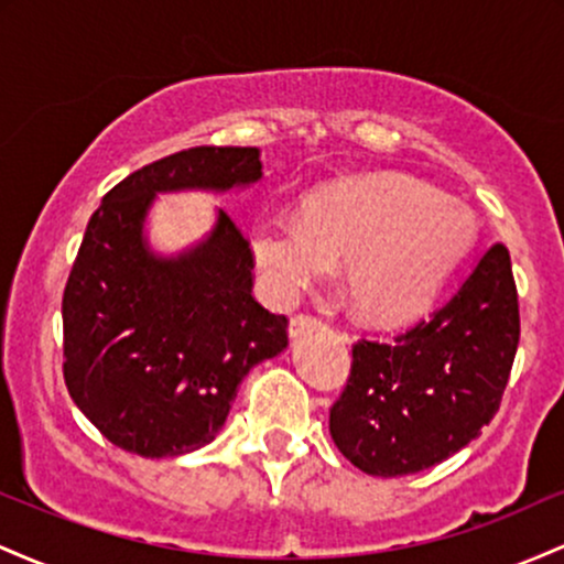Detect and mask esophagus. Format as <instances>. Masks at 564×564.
I'll return each mask as SVG.
<instances>
[{
  "instance_id": "obj_1",
  "label": "esophagus",
  "mask_w": 564,
  "mask_h": 564,
  "mask_svg": "<svg viewBox=\"0 0 564 564\" xmlns=\"http://www.w3.org/2000/svg\"><path fill=\"white\" fill-rule=\"evenodd\" d=\"M315 328H321L318 318H313V315H294L289 323V336L291 339H300L302 334L315 332Z\"/></svg>"
}]
</instances>
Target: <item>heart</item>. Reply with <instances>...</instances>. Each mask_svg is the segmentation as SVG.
I'll return each mask as SVG.
<instances>
[{
	"instance_id": "b5f03b06",
	"label": "heart",
	"mask_w": 564,
	"mask_h": 564,
	"mask_svg": "<svg viewBox=\"0 0 564 564\" xmlns=\"http://www.w3.org/2000/svg\"><path fill=\"white\" fill-rule=\"evenodd\" d=\"M475 238L458 200L398 174L332 183L304 200L302 219L262 215L249 251L270 302L289 307L347 262V294L366 321L408 323L432 307Z\"/></svg>"
}]
</instances>
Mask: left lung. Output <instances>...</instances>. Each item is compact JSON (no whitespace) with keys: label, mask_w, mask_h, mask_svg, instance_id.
<instances>
[{"label":"left lung","mask_w":564,"mask_h":564,"mask_svg":"<svg viewBox=\"0 0 564 564\" xmlns=\"http://www.w3.org/2000/svg\"><path fill=\"white\" fill-rule=\"evenodd\" d=\"M520 341L503 243H494L443 307L390 341L360 339L328 430L341 456L373 477L435 467L496 416Z\"/></svg>","instance_id":"left-lung-1"}]
</instances>
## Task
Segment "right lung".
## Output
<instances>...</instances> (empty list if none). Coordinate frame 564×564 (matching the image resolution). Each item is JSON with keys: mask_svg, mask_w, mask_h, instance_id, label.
I'll return each mask as SVG.
<instances>
[{"mask_svg": "<svg viewBox=\"0 0 564 564\" xmlns=\"http://www.w3.org/2000/svg\"><path fill=\"white\" fill-rule=\"evenodd\" d=\"M260 180V148L198 145L132 172L89 217L63 291V377L121 451L204 448L246 373L286 349V315L254 300L249 241L223 209L177 254L153 251L145 232L159 193H228Z\"/></svg>", "mask_w": 564, "mask_h": 564, "instance_id": "1", "label": "right lung"}]
</instances>
